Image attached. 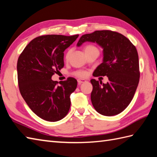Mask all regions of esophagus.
I'll list each match as a JSON object with an SVG mask.
<instances>
[{
    "label": "esophagus",
    "instance_id": "esophagus-1",
    "mask_svg": "<svg viewBox=\"0 0 157 157\" xmlns=\"http://www.w3.org/2000/svg\"><path fill=\"white\" fill-rule=\"evenodd\" d=\"M86 82V80H85V79H78V82L79 84H82V83H84Z\"/></svg>",
    "mask_w": 157,
    "mask_h": 157
}]
</instances>
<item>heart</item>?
I'll use <instances>...</instances> for the list:
<instances>
[{
	"label": "heart",
	"mask_w": 157,
	"mask_h": 157,
	"mask_svg": "<svg viewBox=\"0 0 157 157\" xmlns=\"http://www.w3.org/2000/svg\"><path fill=\"white\" fill-rule=\"evenodd\" d=\"M98 51V48L96 47V46H93V45H86L85 47H84V51L85 52H90V51ZM70 53H71V52L70 51H68L67 53V55H66V58H68L69 56L70 55ZM74 74L77 76L78 77H81V78H82V77H85L86 75V73L85 71H76L74 73Z\"/></svg>",
	"instance_id": "heart-1"
}]
</instances>
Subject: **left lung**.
<instances>
[{
	"mask_svg": "<svg viewBox=\"0 0 157 157\" xmlns=\"http://www.w3.org/2000/svg\"><path fill=\"white\" fill-rule=\"evenodd\" d=\"M96 42L103 48V61L93 73L105 76L106 84L92 79L91 101L95 110L105 116H113L125 110L134 97L139 79V60L135 46L125 36L111 30H98L83 35L77 44Z\"/></svg>",
	"mask_w": 157,
	"mask_h": 157,
	"instance_id": "1",
	"label": "left lung"
}]
</instances>
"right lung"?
<instances>
[{
	"label": "right lung",
	"instance_id": "obj_1",
	"mask_svg": "<svg viewBox=\"0 0 157 157\" xmlns=\"http://www.w3.org/2000/svg\"><path fill=\"white\" fill-rule=\"evenodd\" d=\"M79 35H46L26 46L17 61L19 91L32 111L48 121H57L67 114L70 95L78 82L73 78L58 82L51 79L64 66L65 50Z\"/></svg>",
	"mask_w": 157,
	"mask_h": 157
}]
</instances>
